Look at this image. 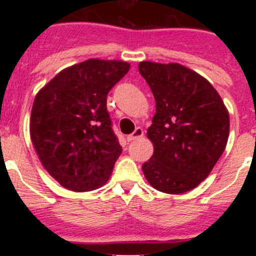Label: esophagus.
<instances>
[{
    "mask_svg": "<svg viewBox=\"0 0 256 256\" xmlns=\"http://www.w3.org/2000/svg\"><path fill=\"white\" fill-rule=\"evenodd\" d=\"M142 136H144V130H142V128H136L134 132H133L132 134L128 136L126 140H128V141H134V140L137 138H141Z\"/></svg>",
    "mask_w": 256,
    "mask_h": 256,
    "instance_id": "34e87169",
    "label": "esophagus"
}]
</instances>
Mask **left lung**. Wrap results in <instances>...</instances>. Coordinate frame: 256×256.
<instances>
[{"label": "left lung", "instance_id": "left-lung-1", "mask_svg": "<svg viewBox=\"0 0 256 256\" xmlns=\"http://www.w3.org/2000/svg\"><path fill=\"white\" fill-rule=\"evenodd\" d=\"M156 112L148 130L154 154L142 165L155 190L178 195L198 187L227 146L230 112L208 79L177 62L141 61Z\"/></svg>", "mask_w": 256, "mask_h": 256}]
</instances>
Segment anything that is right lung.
I'll use <instances>...</instances> for the list:
<instances>
[{
    "instance_id": "1",
    "label": "right lung",
    "mask_w": 256,
    "mask_h": 256,
    "mask_svg": "<svg viewBox=\"0 0 256 256\" xmlns=\"http://www.w3.org/2000/svg\"><path fill=\"white\" fill-rule=\"evenodd\" d=\"M120 60H88L62 69L36 94L32 144L47 173L70 191L104 186L122 154L106 108L108 91L128 73Z\"/></svg>"
}]
</instances>
